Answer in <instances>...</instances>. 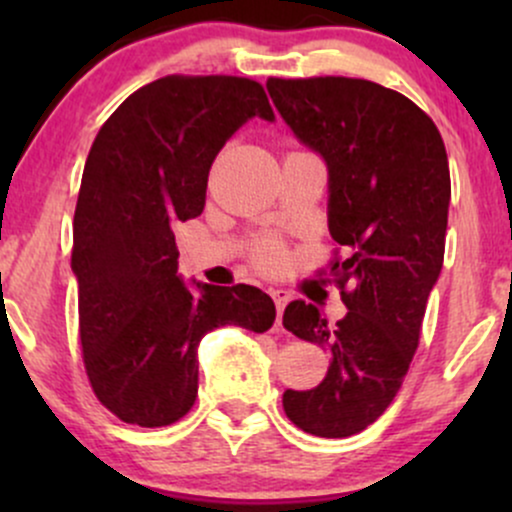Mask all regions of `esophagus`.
<instances>
[{
    "label": "esophagus",
    "instance_id": "obj_1",
    "mask_svg": "<svg viewBox=\"0 0 512 512\" xmlns=\"http://www.w3.org/2000/svg\"><path fill=\"white\" fill-rule=\"evenodd\" d=\"M272 298H274V305H276V322H281V315H284L286 303L291 301V293L286 289H274Z\"/></svg>",
    "mask_w": 512,
    "mask_h": 512
}]
</instances>
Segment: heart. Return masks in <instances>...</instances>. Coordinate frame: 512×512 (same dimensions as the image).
I'll list each match as a JSON object with an SVG mask.
<instances>
[{"label": "heart", "mask_w": 512, "mask_h": 512, "mask_svg": "<svg viewBox=\"0 0 512 512\" xmlns=\"http://www.w3.org/2000/svg\"><path fill=\"white\" fill-rule=\"evenodd\" d=\"M255 262L264 269H276L284 262V250L276 243H262L255 248Z\"/></svg>", "instance_id": "1"}]
</instances>
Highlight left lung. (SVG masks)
Here are the masks:
<instances>
[{
  "mask_svg": "<svg viewBox=\"0 0 512 512\" xmlns=\"http://www.w3.org/2000/svg\"><path fill=\"white\" fill-rule=\"evenodd\" d=\"M267 91L330 170V274L349 308L330 325L313 303L286 305V330L325 346L330 368L313 390H286L284 411L305 433L349 438L390 407L419 346L445 255L448 154L431 117L375 81L272 76Z\"/></svg>",
  "mask_w": 512,
  "mask_h": 512,
  "instance_id": "8db88e82",
  "label": "left lung"
}]
</instances>
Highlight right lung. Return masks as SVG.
<instances>
[{
    "instance_id": "1",
    "label": "right lung",
    "mask_w": 512,
    "mask_h": 512,
    "mask_svg": "<svg viewBox=\"0 0 512 512\" xmlns=\"http://www.w3.org/2000/svg\"><path fill=\"white\" fill-rule=\"evenodd\" d=\"M255 115L274 120L248 76L170 74L134 91L93 139L74 211L79 337L93 395L125 424L170 426L192 409L207 332L274 325V301L255 286L190 289L173 236L202 214L211 163Z\"/></svg>"
}]
</instances>
